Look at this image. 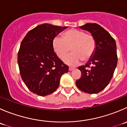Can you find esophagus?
<instances>
[{"label":"esophagus","mask_w":127,"mask_h":127,"mask_svg":"<svg viewBox=\"0 0 127 127\" xmlns=\"http://www.w3.org/2000/svg\"><path fill=\"white\" fill-rule=\"evenodd\" d=\"M74 67H69V71H72V70H74Z\"/></svg>","instance_id":"1"}]
</instances>
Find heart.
Wrapping results in <instances>:
<instances>
[{"mask_svg":"<svg viewBox=\"0 0 127 127\" xmlns=\"http://www.w3.org/2000/svg\"><path fill=\"white\" fill-rule=\"evenodd\" d=\"M53 47L57 56L62 59L71 50L72 53L63 59L64 62L70 66H76L82 60L87 61L93 56L96 43L92 35L84 31L72 29L66 31L62 39L55 37L53 40Z\"/></svg>","mask_w":127,"mask_h":127,"instance_id":"1","label":"heart"}]
</instances>
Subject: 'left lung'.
<instances>
[{
  "instance_id": "obj_1",
  "label": "left lung",
  "mask_w": 127,
  "mask_h": 127,
  "mask_svg": "<svg viewBox=\"0 0 127 127\" xmlns=\"http://www.w3.org/2000/svg\"><path fill=\"white\" fill-rule=\"evenodd\" d=\"M79 28L91 33L96 47L86 65L78 67L82 76L76 81V86L86 93L97 94L106 87L113 77L118 60L116 43L110 33L97 23H87ZM91 65V69H87Z\"/></svg>"
}]
</instances>
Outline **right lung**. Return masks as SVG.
<instances>
[{
    "label": "right lung",
    "instance_id": "add662e5",
    "mask_svg": "<svg viewBox=\"0 0 127 127\" xmlns=\"http://www.w3.org/2000/svg\"><path fill=\"white\" fill-rule=\"evenodd\" d=\"M67 27L43 23L29 31L20 44L18 64L22 80L33 93L45 96L55 92L68 66L57 56L53 40Z\"/></svg>",
    "mask_w": 127,
    "mask_h": 127
}]
</instances>
